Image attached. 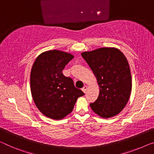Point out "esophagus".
I'll return each mask as SVG.
<instances>
[{
	"label": "esophagus",
	"instance_id": "1",
	"mask_svg": "<svg viewBox=\"0 0 154 154\" xmlns=\"http://www.w3.org/2000/svg\"><path fill=\"white\" fill-rule=\"evenodd\" d=\"M87 89V87L86 86V85H85V86H84V87H83V88H82V91H83V92H84V93L85 94V93H86Z\"/></svg>",
	"mask_w": 154,
	"mask_h": 154
}]
</instances>
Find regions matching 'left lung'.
Listing matches in <instances>:
<instances>
[{"mask_svg": "<svg viewBox=\"0 0 154 154\" xmlns=\"http://www.w3.org/2000/svg\"><path fill=\"white\" fill-rule=\"evenodd\" d=\"M100 87L97 100L90 103L99 116L109 118L123 109L131 91V75L126 57L114 47H103L81 54Z\"/></svg>", "mask_w": 154, "mask_h": 154, "instance_id": "obj_1", "label": "left lung"}]
</instances>
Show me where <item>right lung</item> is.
Returning <instances> with one entry per match:
<instances>
[{
    "label": "right lung",
    "mask_w": 154,
    "mask_h": 154,
    "mask_svg": "<svg viewBox=\"0 0 154 154\" xmlns=\"http://www.w3.org/2000/svg\"><path fill=\"white\" fill-rule=\"evenodd\" d=\"M74 58L72 54L59 50L42 53L33 64L30 87L33 100L40 112L54 120H60L72 112L79 97L84 95L75 88L73 80L62 73Z\"/></svg>",
    "instance_id": "obj_1"
}]
</instances>
